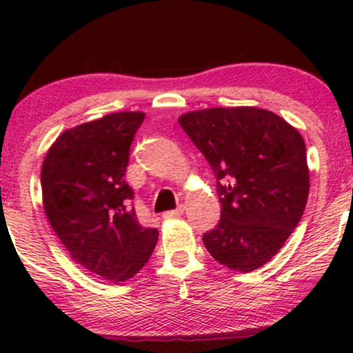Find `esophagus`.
I'll list each match as a JSON object with an SVG mask.
<instances>
[{"label": "esophagus", "mask_w": 353, "mask_h": 353, "mask_svg": "<svg viewBox=\"0 0 353 353\" xmlns=\"http://www.w3.org/2000/svg\"><path fill=\"white\" fill-rule=\"evenodd\" d=\"M184 210H185L184 205H179V208H177V209L168 210V212H164L163 217H164V219H176V217H181L182 214H184Z\"/></svg>", "instance_id": "obj_1"}]
</instances>
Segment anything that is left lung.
Wrapping results in <instances>:
<instances>
[{"label":"left lung","mask_w":353,"mask_h":353,"mask_svg":"<svg viewBox=\"0 0 353 353\" xmlns=\"http://www.w3.org/2000/svg\"><path fill=\"white\" fill-rule=\"evenodd\" d=\"M179 124L217 179L221 221L202 236L205 249L230 270L252 272L301 222L309 197L305 143L285 119L259 108L185 112Z\"/></svg>","instance_id":"8db88e82"}]
</instances>
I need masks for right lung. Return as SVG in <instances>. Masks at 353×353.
I'll list each match as a JSON object with an SVG mask.
<instances>
[{"label": "right lung", "instance_id": "add662e5", "mask_svg": "<svg viewBox=\"0 0 353 353\" xmlns=\"http://www.w3.org/2000/svg\"><path fill=\"white\" fill-rule=\"evenodd\" d=\"M143 121L144 112H114L68 129L41 169L44 212L56 236L78 264L116 283L143 269L159 237L139 224L124 179Z\"/></svg>", "mask_w": 353, "mask_h": 353}]
</instances>
